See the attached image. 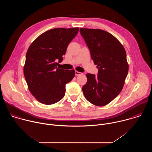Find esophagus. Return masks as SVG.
Here are the masks:
<instances>
[{"mask_svg":"<svg viewBox=\"0 0 152 152\" xmlns=\"http://www.w3.org/2000/svg\"><path fill=\"white\" fill-rule=\"evenodd\" d=\"M75 74H76V76H79V75H82V73H80V72H77V71H76V72H75Z\"/></svg>","mask_w":152,"mask_h":152,"instance_id":"esophagus-1","label":"esophagus"}]
</instances>
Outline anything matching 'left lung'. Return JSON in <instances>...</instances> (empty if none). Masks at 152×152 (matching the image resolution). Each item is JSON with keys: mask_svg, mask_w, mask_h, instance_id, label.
<instances>
[{"mask_svg": "<svg viewBox=\"0 0 152 152\" xmlns=\"http://www.w3.org/2000/svg\"><path fill=\"white\" fill-rule=\"evenodd\" d=\"M80 32L99 69L97 76L86 74L87 82L82 91L91 103L103 106L113 100L123 88L129 70L126 52L121 43L105 31L80 28Z\"/></svg>", "mask_w": 152, "mask_h": 152, "instance_id": "8db88e82", "label": "left lung"}]
</instances>
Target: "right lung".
I'll list each match as a JSON object with an SVG mask.
<instances>
[{"label":"right lung","instance_id":"obj_1","mask_svg":"<svg viewBox=\"0 0 152 152\" xmlns=\"http://www.w3.org/2000/svg\"><path fill=\"white\" fill-rule=\"evenodd\" d=\"M79 28H55L38 36L30 45L23 67L28 89L34 97L45 104L61 100L66 84L75 76V70L57 67L67 46L76 37Z\"/></svg>","mask_w":152,"mask_h":152}]
</instances>
